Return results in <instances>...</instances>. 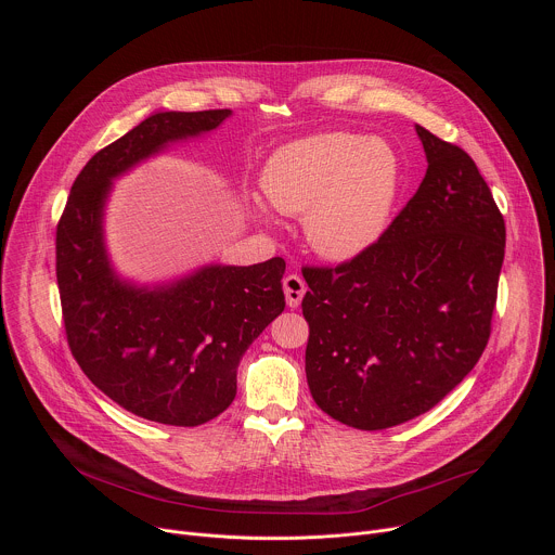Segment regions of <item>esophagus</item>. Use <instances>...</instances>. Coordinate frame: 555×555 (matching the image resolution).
<instances>
[{"label":"esophagus","mask_w":555,"mask_h":555,"mask_svg":"<svg viewBox=\"0 0 555 555\" xmlns=\"http://www.w3.org/2000/svg\"><path fill=\"white\" fill-rule=\"evenodd\" d=\"M283 292H285V300L289 307H298L305 292H307V285L305 281L298 276V274H287L283 279Z\"/></svg>","instance_id":"1"}]
</instances>
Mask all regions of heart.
<instances>
[{"mask_svg": "<svg viewBox=\"0 0 555 555\" xmlns=\"http://www.w3.org/2000/svg\"><path fill=\"white\" fill-rule=\"evenodd\" d=\"M261 186L274 210L302 215L305 242L315 255L345 263L371 250L388 230L402 163L386 140L325 131L276 149ZM270 206L255 199L253 212L268 221Z\"/></svg>", "mask_w": 555, "mask_h": 555, "instance_id": "b5f03b06", "label": "heart"}]
</instances>
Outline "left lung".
<instances>
[{
	"label": "left lung",
	"instance_id": "left-lung-1",
	"mask_svg": "<svg viewBox=\"0 0 555 555\" xmlns=\"http://www.w3.org/2000/svg\"><path fill=\"white\" fill-rule=\"evenodd\" d=\"M426 176L382 240L338 268H305L313 402L358 430L404 424L479 362L505 221L472 157L415 125Z\"/></svg>",
	"mask_w": 555,
	"mask_h": 555
}]
</instances>
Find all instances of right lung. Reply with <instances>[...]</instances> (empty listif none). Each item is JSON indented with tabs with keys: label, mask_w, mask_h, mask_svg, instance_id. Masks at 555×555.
Here are the masks:
<instances>
[{
	"label": "right lung",
	"mask_w": 555,
	"mask_h": 555,
	"mask_svg": "<svg viewBox=\"0 0 555 555\" xmlns=\"http://www.w3.org/2000/svg\"><path fill=\"white\" fill-rule=\"evenodd\" d=\"M230 116L153 112L83 167L56 225V283L78 366L118 406L157 424L199 426L232 404L236 366L285 309V261L204 263L138 283L109 257L107 202L118 178Z\"/></svg>",
	"instance_id": "add662e5"
}]
</instances>
